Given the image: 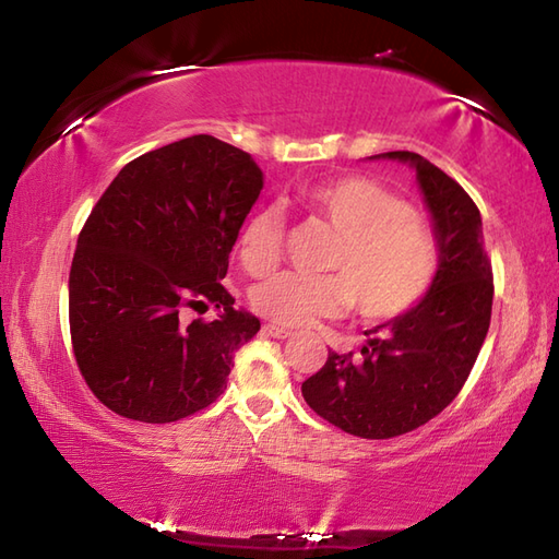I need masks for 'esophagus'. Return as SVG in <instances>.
Masks as SVG:
<instances>
[{
	"label": "esophagus",
	"instance_id": "obj_1",
	"mask_svg": "<svg viewBox=\"0 0 559 559\" xmlns=\"http://www.w3.org/2000/svg\"><path fill=\"white\" fill-rule=\"evenodd\" d=\"M263 329H265L267 336H273L277 341H284V338H292L294 336L292 329H284V326H277V324H265Z\"/></svg>",
	"mask_w": 559,
	"mask_h": 559
}]
</instances>
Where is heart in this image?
<instances>
[{"label": "heart", "mask_w": 559, "mask_h": 559, "mask_svg": "<svg viewBox=\"0 0 559 559\" xmlns=\"http://www.w3.org/2000/svg\"><path fill=\"white\" fill-rule=\"evenodd\" d=\"M304 202L338 233L329 259L335 275L284 270L251 292L267 320L304 326L334 317L353 304L365 320H390L416 306L437 273V245L412 206L365 176H345L304 192ZM282 214L253 211L239 230L237 259L251 275H265L280 261Z\"/></svg>", "instance_id": "obj_1"}]
</instances>
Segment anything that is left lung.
<instances>
[{
    "mask_svg": "<svg viewBox=\"0 0 559 559\" xmlns=\"http://www.w3.org/2000/svg\"><path fill=\"white\" fill-rule=\"evenodd\" d=\"M416 171L437 245V273L416 306L365 331L361 357L329 353L300 385L310 409L336 428L390 440L426 426L463 388L487 338L493 300L481 216L467 192L416 153H381Z\"/></svg>",
    "mask_w": 559,
    "mask_h": 559,
    "instance_id": "left-lung-1",
    "label": "left lung"
}]
</instances>
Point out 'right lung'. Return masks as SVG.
<instances>
[{
	"label": "right lung",
	"instance_id": "1",
	"mask_svg": "<svg viewBox=\"0 0 559 559\" xmlns=\"http://www.w3.org/2000/svg\"><path fill=\"white\" fill-rule=\"evenodd\" d=\"M259 164L214 135L129 162L86 218L68 300L80 371L115 414L171 424L214 402L261 320L221 280L259 200ZM219 310L186 323V309Z\"/></svg>",
	"mask_w": 559,
	"mask_h": 559
}]
</instances>
